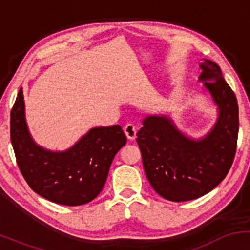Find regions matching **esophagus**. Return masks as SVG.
Returning <instances> with one entry per match:
<instances>
[{
    "instance_id": "1",
    "label": "esophagus",
    "mask_w": 250,
    "mask_h": 250,
    "mask_svg": "<svg viewBox=\"0 0 250 250\" xmlns=\"http://www.w3.org/2000/svg\"><path fill=\"white\" fill-rule=\"evenodd\" d=\"M136 131H137L136 127H135L134 125H131V123H128V125L125 127V133L130 141H133V140L136 139Z\"/></svg>"
}]
</instances>
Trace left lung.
I'll use <instances>...</instances> for the list:
<instances>
[{"instance_id": "obj_1", "label": "left lung", "mask_w": 250, "mask_h": 250, "mask_svg": "<svg viewBox=\"0 0 250 250\" xmlns=\"http://www.w3.org/2000/svg\"><path fill=\"white\" fill-rule=\"evenodd\" d=\"M199 81L217 109L210 131L193 139L168 115H148L137 133L145 173L163 199L182 202L203 196L226 177L233 165L239 135V105L220 67L205 59Z\"/></svg>"}]
</instances>
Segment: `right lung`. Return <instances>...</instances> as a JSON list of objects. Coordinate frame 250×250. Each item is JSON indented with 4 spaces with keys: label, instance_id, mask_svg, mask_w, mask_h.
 Segmentation results:
<instances>
[{
    "label": "right lung",
    "instance_id": "add662e5",
    "mask_svg": "<svg viewBox=\"0 0 250 250\" xmlns=\"http://www.w3.org/2000/svg\"><path fill=\"white\" fill-rule=\"evenodd\" d=\"M10 140L17 166L35 193L54 203L81 206L101 193L111 162L127 142L120 125L91 128L64 151L34 141L25 121L23 90L10 113Z\"/></svg>",
    "mask_w": 250,
    "mask_h": 250
}]
</instances>
